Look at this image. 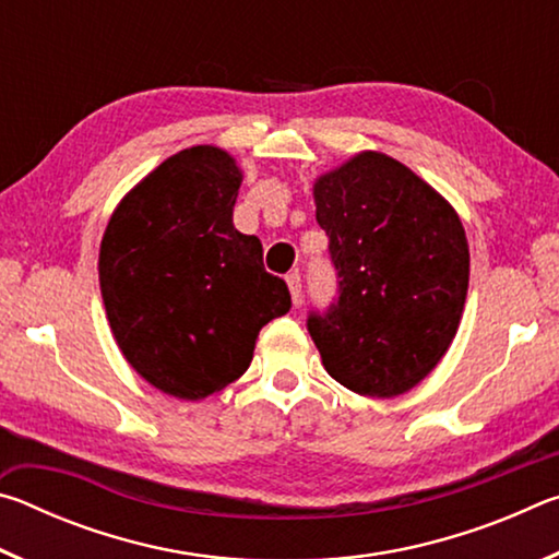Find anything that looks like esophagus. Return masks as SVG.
I'll return each mask as SVG.
<instances>
[{
    "mask_svg": "<svg viewBox=\"0 0 559 559\" xmlns=\"http://www.w3.org/2000/svg\"><path fill=\"white\" fill-rule=\"evenodd\" d=\"M286 281H288V288H290V298H293V302H296V306H300V300H302V283H300V273H298V271L288 273Z\"/></svg>",
    "mask_w": 559,
    "mask_h": 559,
    "instance_id": "1",
    "label": "esophagus"
}]
</instances>
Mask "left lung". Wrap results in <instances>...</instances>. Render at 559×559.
Returning <instances> with one entry per match:
<instances>
[{"mask_svg":"<svg viewBox=\"0 0 559 559\" xmlns=\"http://www.w3.org/2000/svg\"><path fill=\"white\" fill-rule=\"evenodd\" d=\"M337 296L308 313L328 374L365 396H396L447 355L468 290L459 214L409 167L362 153L316 182Z\"/></svg>","mask_w":559,"mask_h":559,"instance_id":"1","label":"left lung"}]
</instances>
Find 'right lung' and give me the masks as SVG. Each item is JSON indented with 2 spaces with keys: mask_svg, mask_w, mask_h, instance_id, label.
Listing matches in <instances>:
<instances>
[{
  "mask_svg": "<svg viewBox=\"0 0 559 559\" xmlns=\"http://www.w3.org/2000/svg\"><path fill=\"white\" fill-rule=\"evenodd\" d=\"M241 173L219 147L165 159L112 212L100 293L116 343L140 377L204 400L246 372L259 330L290 310L257 236L234 229Z\"/></svg>",
  "mask_w": 559,
  "mask_h": 559,
  "instance_id": "1",
  "label": "right lung"
}]
</instances>
